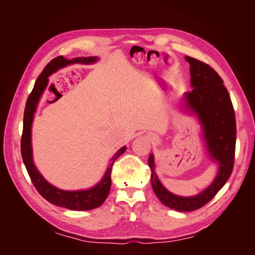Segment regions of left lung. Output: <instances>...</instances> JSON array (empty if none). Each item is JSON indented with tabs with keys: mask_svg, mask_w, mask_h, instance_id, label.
Segmentation results:
<instances>
[{
	"mask_svg": "<svg viewBox=\"0 0 255 255\" xmlns=\"http://www.w3.org/2000/svg\"><path fill=\"white\" fill-rule=\"evenodd\" d=\"M190 65V92H184L180 105L185 113L196 116L201 126L207 156L217 166L213 182L195 196L172 194L161 183L155 171V158L151 153V185L164 205L177 212H191L202 207L223 187L233 170L236 123L232 102L223 81L213 68L196 58L185 56Z\"/></svg>",
	"mask_w": 255,
	"mask_h": 255,
	"instance_id": "8db88e82",
	"label": "left lung"
}]
</instances>
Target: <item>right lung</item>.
Masks as SVG:
<instances>
[{
    "mask_svg": "<svg viewBox=\"0 0 255 255\" xmlns=\"http://www.w3.org/2000/svg\"><path fill=\"white\" fill-rule=\"evenodd\" d=\"M99 57L89 56V57H75L73 59H67L64 56H58L54 58L51 63H49L43 69L42 73L37 79L32 94L29 95L25 111H24V119H23V135L21 139V153L23 163H24L26 170L29 174L34 186L38 192L49 201L50 203L66 207L71 211H90L101 206L110 194L112 186V168L114 161L117 159L121 154L127 150V146L123 145L115 155L111 158L106 170L97 184L86 189H78V190H64L60 189L53 184L44 179V176L38 170L34 157H33V145H32V127L35 117V113L37 112L38 104L43 95L44 90L47 89L49 85V76L53 73L58 71L59 69L66 68L74 64L81 65H92L97 63Z\"/></svg>",
    "mask_w": 255,
    "mask_h": 255,
    "instance_id": "add662e5",
    "label": "right lung"
}]
</instances>
